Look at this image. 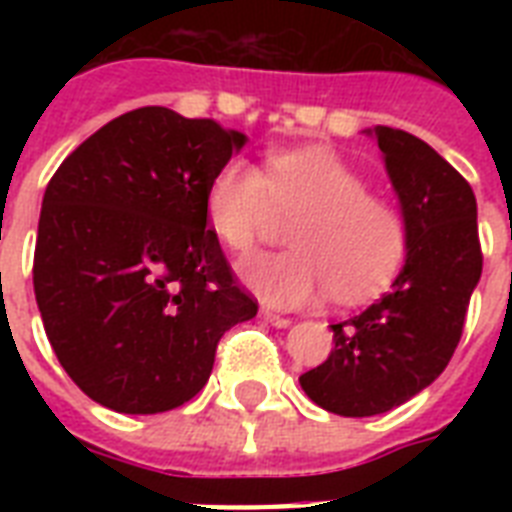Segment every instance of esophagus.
Masks as SVG:
<instances>
[{
  "label": "esophagus",
  "mask_w": 512,
  "mask_h": 512,
  "mask_svg": "<svg viewBox=\"0 0 512 512\" xmlns=\"http://www.w3.org/2000/svg\"><path fill=\"white\" fill-rule=\"evenodd\" d=\"M260 316H263V319L268 321V324H273V327H279V329H287L289 324H292V319H287V316H279V313L268 311V308H265V311L260 313Z\"/></svg>",
  "instance_id": "esophagus-1"
}]
</instances>
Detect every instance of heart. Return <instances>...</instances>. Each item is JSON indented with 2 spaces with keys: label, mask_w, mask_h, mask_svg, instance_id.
I'll list each match as a JSON object with an SVG mask.
<instances>
[{
  "label": "heart",
  "mask_w": 512,
  "mask_h": 512,
  "mask_svg": "<svg viewBox=\"0 0 512 512\" xmlns=\"http://www.w3.org/2000/svg\"><path fill=\"white\" fill-rule=\"evenodd\" d=\"M204 212L223 247L247 255L279 217L295 249L252 257L241 276L265 303L303 308L335 292L340 303H361L396 279L409 247L404 212L345 159L327 148L273 151L265 172L228 159L212 175Z\"/></svg>",
  "instance_id": "1"
}]
</instances>
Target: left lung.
Segmentation results:
<instances>
[{
    "label": "left lung",
    "instance_id": "8db88e82",
    "mask_svg": "<svg viewBox=\"0 0 512 512\" xmlns=\"http://www.w3.org/2000/svg\"><path fill=\"white\" fill-rule=\"evenodd\" d=\"M374 135L404 209L409 252L390 292L332 324L329 358L300 377L313 404L342 417L388 412L444 372L484 265L468 180L409 132L377 127Z\"/></svg>",
    "mask_w": 512,
    "mask_h": 512
}]
</instances>
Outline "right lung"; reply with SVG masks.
<instances>
[{
    "instance_id": "right-lung-1",
    "label": "right lung",
    "mask_w": 512,
    "mask_h": 512,
    "mask_svg": "<svg viewBox=\"0 0 512 512\" xmlns=\"http://www.w3.org/2000/svg\"><path fill=\"white\" fill-rule=\"evenodd\" d=\"M241 132L146 106L47 183L34 295L60 366L98 404L159 414L209 380L220 337L257 313L207 228L204 193Z\"/></svg>"
}]
</instances>
